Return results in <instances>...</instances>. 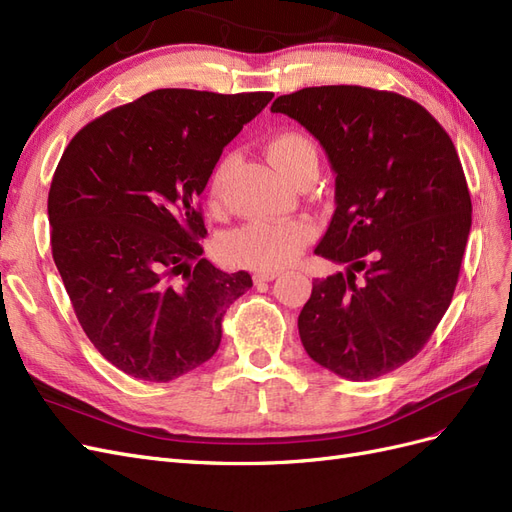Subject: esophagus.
Masks as SVG:
<instances>
[{"label":"esophagus","mask_w":512,"mask_h":512,"mask_svg":"<svg viewBox=\"0 0 512 512\" xmlns=\"http://www.w3.org/2000/svg\"><path fill=\"white\" fill-rule=\"evenodd\" d=\"M277 275H280L277 271H256V273H254V282H256V284H262V282H273Z\"/></svg>","instance_id":"esophagus-1"}]
</instances>
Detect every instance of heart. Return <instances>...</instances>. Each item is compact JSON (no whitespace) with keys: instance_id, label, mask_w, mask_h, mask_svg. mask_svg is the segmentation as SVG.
<instances>
[{"instance_id":"b5f03b06","label":"heart","mask_w":512,"mask_h":512,"mask_svg":"<svg viewBox=\"0 0 512 512\" xmlns=\"http://www.w3.org/2000/svg\"><path fill=\"white\" fill-rule=\"evenodd\" d=\"M267 151L273 164L282 168L290 179L297 177L303 168L318 166V151L312 138L297 130L277 132L269 141ZM232 164H235V153H226L211 170L209 196L213 203H220ZM312 237L314 226L305 220L250 222L222 237L220 256L235 267L275 271L297 260Z\"/></svg>"}]
</instances>
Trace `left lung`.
I'll list each match as a JSON object with an SVG mask.
<instances>
[{
  "instance_id": "left-lung-1",
  "label": "left lung",
  "mask_w": 512,
  "mask_h": 512,
  "mask_svg": "<svg viewBox=\"0 0 512 512\" xmlns=\"http://www.w3.org/2000/svg\"><path fill=\"white\" fill-rule=\"evenodd\" d=\"M271 111L327 151L337 207L316 254L348 265L314 280L303 348L342 378H380L421 352L451 305L472 226L457 149L427 108L393 91L305 87Z\"/></svg>"
}]
</instances>
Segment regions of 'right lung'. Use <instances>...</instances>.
Returning a JSON list of instances; mask_svg holds the SVG:
<instances>
[{
    "mask_svg": "<svg viewBox=\"0 0 512 512\" xmlns=\"http://www.w3.org/2000/svg\"><path fill=\"white\" fill-rule=\"evenodd\" d=\"M271 91L156 89L76 132L49 190L51 250L89 342L123 374L168 382L209 361L247 271L203 258L198 196Z\"/></svg>",
    "mask_w": 512,
    "mask_h": 512,
    "instance_id": "1",
    "label": "right lung"
}]
</instances>
